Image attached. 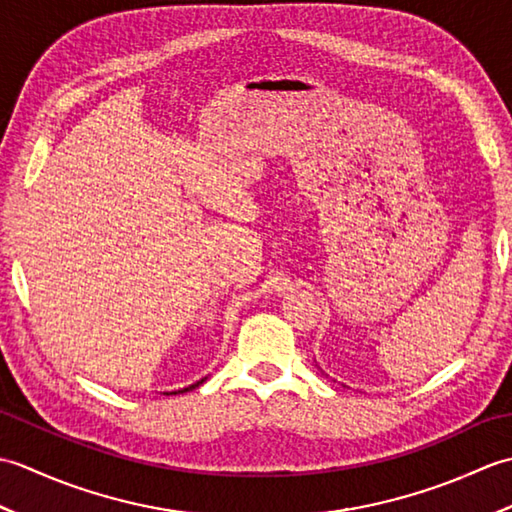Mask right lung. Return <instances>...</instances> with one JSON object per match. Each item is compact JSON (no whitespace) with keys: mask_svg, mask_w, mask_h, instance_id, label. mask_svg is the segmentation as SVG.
Wrapping results in <instances>:
<instances>
[{"mask_svg":"<svg viewBox=\"0 0 512 512\" xmlns=\"http://www.w3.org/2000/svg\"><path fill=\"white\" fill-rule=\"evenodd\" d=\"M204 383V378L202 380H198V383H193L191 387H187V389H180V391H189V389H195V387H198V385H202ZM180 391H171V394H180ZM169 396V394H167Z\"/></svg>","mask_w":512,"mask_h":512,"instance_id":"add662e5","label":"right lung"}]
</instances>
